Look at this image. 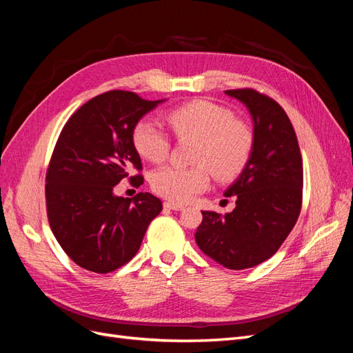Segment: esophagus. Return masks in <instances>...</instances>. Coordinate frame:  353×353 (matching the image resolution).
<instances>
[{"label":"esophagus","mask_w":353,"mask_h":353,"mask_svg":"<svg viewBox=\"0 0 353 353\" xmlns=\"http://www.w3.org/2000/svg\"><path fill=\"white\" fill-rule=\"evenodd\" d=\"M163 206L170 210H183L184 209L183 205H179V203H174V201H165Z\"/></svg>","instance_id":"34e87169"}]
</instances>
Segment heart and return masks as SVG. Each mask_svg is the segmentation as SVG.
<instances>
[{
    "instance_id": "1",
    "label": "heart",
    "mask_w": 353,
    "mask_h": 353,
    "mask_svg": "<svg viewBox=\"0 0 353 353\" xmlns=\"http://www.w3.org/2000/svg\"><path fill=\"white\" fill-rule=\"evenodd\" d=\"M168 122L179 140H197L194 166L168 165L152 175V188L175 203H187L205 191L212 172L219 181L239 176L253 153L252 128L234 113L210 100H194L168 113ZM137 152L150 162H163L170 152V138L154 121L143 119L132 131Z\"/></svg>"
}]
</instances>
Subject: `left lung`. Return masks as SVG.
<instances>
[{
	"mask_svg": "<svg viewBox=\"0 0 353 353\" xmlns=\"http://www.w3.org/2000/svg\"><path fill=\"white\" fill-rule=\"evenodd\" d=\"M248 108L254 145L248 166L223 193L232 212L203 210L194 237L200 250L228 270L270 259L293 230L302 208L303 165L293 125L281 105L250 88L228 90Z\"/></svg>",
	"mask_w": 353,
	"mask_h": 353,
	"instance_id": "1",
	"label": "left lung"
}]
</instances>
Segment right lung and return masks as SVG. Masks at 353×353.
<instances>
[{
  "instance_id": "1",
  "label": "right lung",
  "mask_w": 353,
  "mask_h": 353,
  "mask_svg": "<svg viewBox=\"0 0 353 353\" xmlns=\"http://www.w3.org/2000/svg\"><path fill=\"white\" fill-rule=\"evenodd\" d=\"M162 101L114 90L85 103L63 126L46 178L47 215L61 249L83 270L108 274L130 262L162 210L150 193H113L123 178L143 183L131 176L143 169L132 131Z\"/></svg>"
}]
</instances>
